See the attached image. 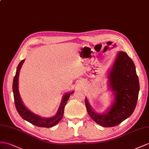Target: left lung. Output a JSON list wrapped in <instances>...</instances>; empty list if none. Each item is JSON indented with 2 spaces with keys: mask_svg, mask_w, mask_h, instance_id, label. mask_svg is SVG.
I'll use <instances>...</instances> for the list:
<instances>
[{
  "mask_svg": "<svg viewBox=\"0 0 149 149\" xmlns=\"http://www.w3.org/2000/svg\"><path fill=\"white\" fill-rule=\"evenodd\" d=\"M108 79L114 101L104 113L95 111L86 97L85 99L89 115L103 127L116 126L131 115L136 107L140 90L135 64L125 52L120 51L117 53L108 72Z\"/></svg>",
  "mask_w": 149,
  "mask_h": 149,
  "instance_id": "8db88e82",
  "label": "left lung"
}]
</instances>
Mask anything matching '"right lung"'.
<instances>
[{
	"label": "right lung",
	"mask_w": 149,
	"mask_h": 149,
	"mask_svg": "<svg viewBox=\"0 0 149 149\" xmlns=\"http://www.w3.org/2000/svg\"><path fill=\"white\" fill-rule=\"evenodd\" d=\"M24 62V60H22L21 62L19 63L17 67L16 73L14 76L13 80V90L14 94V98L15 105L18 113L19 115L23 118L24 120L27 121L31 124L37 126L39 127H45V128H50L53 127V126L56 125L57 123L62 119L63 112H64V108L65 106L67 101L69 99V97L71 94L74 93V91H72L68 93L65 94L63 96L62 102H61L60 107L58 108V111L56 114L50 118H43L41 117L40 115L33 113L32 111L29 110L23 104L21 97L20 96L19 93L18 89V79H19V72Z\"/></svg>",
	"instance_id": "right-lung-1"
}]
</instances>
